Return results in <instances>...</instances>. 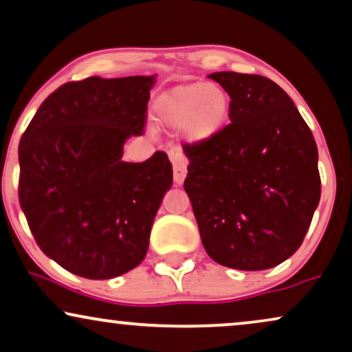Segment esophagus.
<instances>
[{
  "label": "esophagus",
  "instance_id": "obj_1",
  "mask_svg": "<svg viewBox=\"0 0 352 352\" xmlns=\"http://www.w3.org/2000/svg\"><path fill=\"white\" fill-rule=\"evenodd\" d=\"M170 158L173 162V166H175V182L176 184H182L187 175L186 158L182 157L181 152H175V151L170 152Z\"/></svg>",
  "mask_w": 352,
  "mask_h": 352
}]
</instances>
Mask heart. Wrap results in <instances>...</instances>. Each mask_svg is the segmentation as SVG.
Returning <instances> with one entry per match:
<instances>
[{"label": "heart", "mask_w": 352, "mask_h": 352, "mask_svg": "<svg viewBox=\"0 0 352 352\" xmlns=\"http://www.w3.org/2000/svg\"><path fill=\"white\" fill-rule=\"evenodd\" d=\"M232 112L224 88L205 81L182 83L158 96L153 120L163 129L182 128L189 142H205L223 131Z\"/></svg>", "instance_id": "b5f03b06"}]
</instances>
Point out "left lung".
Wrapping results in <instances>:
<instances>
[{"label":"left lung","mask_w":352,"mask_h":352,"mask_svg":"<svg viewBox=\"0 0 352 352\" xmlns=\"http://www.w3.org/2000/svg\"><path fill=\"white\" fill-rule=\"evenodd\" d=\"M232 100L230 123L184 147V189L211 259L240 271L300 248L320 200L317 146L285 91L261 75H208Z\"/></svg>","instance_id":"left-lung-1"}]
</instances>
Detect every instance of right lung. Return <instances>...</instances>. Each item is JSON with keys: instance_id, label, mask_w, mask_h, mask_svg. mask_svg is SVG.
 <instances>
[{"instance_id": "1", "label": "right lung", "mask_w": 352, "mask_h": 352, "mask_svg": "<svg viewBox=\"0 0 352 352\" xmlns=\"http://www.w3.org/2000/svg\"><path fill=\"white\" fill-rule=\"evenodd\" d=\"M152 76L62 85L19 144V201L41 252L72 274L104 280L142 263L162 199L173 184L165 152L122 160L144 133Z\"/></svg>"}]
</instances>
